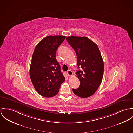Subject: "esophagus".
Masks as SVG:
<instances>
[{
    "label": "esophagus",
    "instance_id": "34e87169",
    "mask_svg": "<svg viewBox=\"0 0 133 133\" xmlns=\"http://www.w3.org/2000/svg\"><path fill=\"white\" fill-rule=\"evenodd\" d=\"M67 73L68 74V76H72V75H73V72H72V71H71V70H68Z\"/></svg>",
    "mask_w": 133,
    "mask_h": 133
}]
</instances>
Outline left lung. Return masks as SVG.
Here are the masks:
<instances>
[{
	"label": "left lung",
	"instance_id": "8db88e82",
	"mask_svg": "<svg viewBox=\"0 0 133 133\" xmlns=\"http://www.w3.org/2000/svg\"><path fill=\"white\" fill-rule=\"evenodd\" d=\"M67 41L74 48L77 59L76 74L81 84L74 93L82 98L92 95L98 88L103 77L104 65L100 50L94 42L85 37L69 36Z\"/></svg>",
	"mask_w": 133,
	"mask_h": 133
}]
</instances>
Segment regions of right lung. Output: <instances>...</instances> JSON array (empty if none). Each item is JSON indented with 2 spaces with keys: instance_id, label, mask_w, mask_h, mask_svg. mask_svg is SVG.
Returning a JSON list of instances; mask_svg holds the SVG:
<instances>
[{
  "instance_id": "add662e5",
  "label": "right lung",
  "mask_w": 133,
  "mask_h": 133,
  "mask_svg": "<svg viewBox=\"0 0 133 133\" xmlns=\"http://www.w3.org/2000/svg\"><path fill=\"white\" fill-rule=\"evenodd\" d=\"M64 36H49L36 46L30 66L31 81L36 90L45 97L58 94L65 78L56 59L58 48L65 39Z\"/></svg>"
}]
</instances>
